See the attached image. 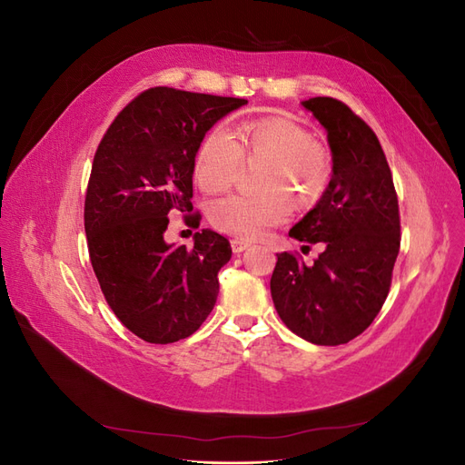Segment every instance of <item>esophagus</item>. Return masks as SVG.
I'll return each instance as SVG.
<instances>
[{"mask_svg": "<svg viewBox=\"0 0 465 465\" xmlns=\"http://www.w3.org/2000/svg\"><path fill=\"white\" fill-rule=\"evenodd\" d=\"M248 246H250V242L242 241V238H232V241H231V248H232L234 254H241V252H244Z\"/></svg>", "mask_w": 465, "mask_h": 465, "instance_id": "obj_1", "label": "esophagus"}]
</instances>
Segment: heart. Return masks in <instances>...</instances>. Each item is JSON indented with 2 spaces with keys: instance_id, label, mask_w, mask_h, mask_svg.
Returning <instances> with one entry per match:
<instances>
[{
  "instance_id": "1",
  "label": "heart",
  "mask_w": 465,
  "mask_h": 465,
  "mask_svg": "<svg viewBox=\"0 0 465 465\" xmlns=\"http://www.w3.org/2000/svg\"><path fill=\"white\" fill-rule=\"evenodd\" d=\"M246 161H263L254 193H231L207 209L213 229L236 238H260L294 211L316 205L331 178V153L304 125L279 118L244 122L229 132L211 128L198 147L193 176L207 193L229 190Z\"/></svg>"
}]
</instances>
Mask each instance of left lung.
I'll list each match as a JSON object with an SVG mask.
<instances>
[{
    "label": "left lung",
    "mask_w": 465,
    "mask_h": 465,
    "mask_svg": "<svg viewBox=\"0 0 465 465\" xmlns=\"http://www.w3.org/2000/svg\"><path fill=\"white\" fill-rule=\"evenodd\" d=\"M328 130L333 176L318 205L289 231L322 242L312 265L297 252L277 256L272 299L285 326L316 345H341L367 330L382 308L400 254V205L393 178L371 125L345 103H302Z\"/></svg>",
    "instance_id": "obj_1"
}]
</instances>
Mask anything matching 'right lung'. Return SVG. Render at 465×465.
Instances as JSON below:
<instances>
[{"instance_id":"add662e5","label":"right lung","mask_w":465,"mask_h":465,"mask_svg":"<svg viewBox=\"0 0 465 465\" xmlns=\"http://www.w3.org/2000/svg\"><path fill=\"white\" fill-rule=\"evenodd\" d=\"M246 103L153 87L118 112L96 147L85 193L91 265L112 312L147 343L186 340L213 311L229 241L202 229L186 248L163 234L173 213L200 227L195 153L211 125Z\"/></svg>"}]
</instances>
